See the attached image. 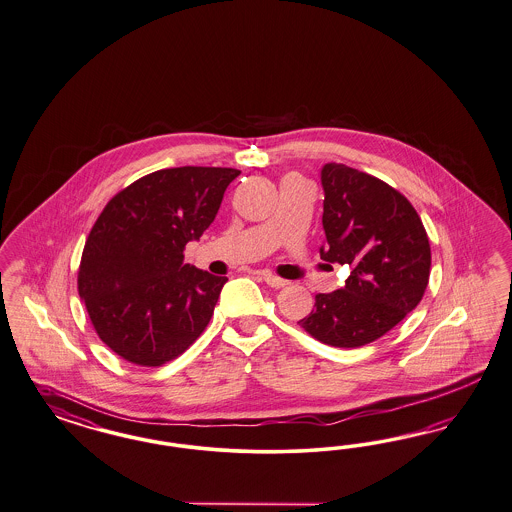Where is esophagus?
I'll list each match as a JSON object with an SVG mask.
<instances>
[{"label":"esophagus","instance_id":"34e87169","mask_svg":"<svg viewBox=\"0 0 512 512\" xmlns=\"http://www.w3.org/2000/svg\"><path fill=\"white\" fill-rule=\"evenodd\" d=\"M263 280H265L266 285H270V287H274V289H280V287H285V280L282 278H278V276H274V274H268V272H263Z\"/></svg>","mask_w":512,"mask_h":512}]
</instances>
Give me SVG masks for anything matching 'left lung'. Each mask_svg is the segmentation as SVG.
Listing matches in <instances>:
<instances>
[{"instance_id": "obj_1", "label": "left lung", "mask_w": 512, "mask_h": 512, "mask_svg": "<svg viewBox=\"0 0 512 512\" xmlns=\"http://www.w3.org/2000/svg\"><path fill=\"white\" fill-rule=\"evenodd\" d=\"M323 229L327 263L350 265L346 285L316 295L299 321L319 342L359 348L386 335L422 300L431 247L422 219L405 194L346 164H325Z\"/></svg>"}]
</instances>
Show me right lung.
<instances>
[{"instance_id":"add662e5","label":"right lung","mask_w":512,"mask_h":512,"mask_svg":"<svg viewBox=\"0 0 512 512\" xmlns=\"http://www.w3.org/2000/svg\"><path fill=\"white\" fill-rule=\"evenodd\" d=\"M236 168L181 166L140 177L90 229L79 297L100 340L124 361L162 367L204 333L225 276L183 263L221 206Z\"/></svg>"}]
</instances>
